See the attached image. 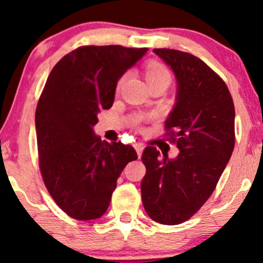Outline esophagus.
I'll return each mask as SVG.
<instances>
[{
    "label": "esophagus",
    "instance_id": "34e87169",
    "mask_svg": "<svg viewBox=\"0 0 263 263\" xmlns=\"http://www.w3.org/2000/svg\"><path fill=\"white\" fill-rule=\"evenodd\" d=\"M135 148H136V151H137V155H139V158L140 156H141V154H142V151H144V145L142 144H135Z\"/></svg>",
    "mask_w": 263,
    "mask_h": 263
}]
</instances>
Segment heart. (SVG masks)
Listing matches in <instances>:
<instances>
[{
    "label": "heart",
    "mask_w": 263,
    "mask_h": 263,
    "mask_svg": "<svg viewBox=\"0 0 263 263\" xmlns=\"http://www.w3.org/2000/svg\"><path fill=\"white\" fill-rule=\"evenodd\" d=\"M145 75H146L147 82L160 80L169 82V80H171V73H169L168 68L165 66L160 65V63H151V65H148Z\"/></svg>",
    "instance_id": "heart-1"
}]
</instances>
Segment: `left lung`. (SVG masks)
<instances>
[{"instance_id":"1","label":"left lung","mask_w":263,"mask_h":263,"mask_svg":"<svg viewBox=\"0 0 263 263\" xmlns=\"http://www.w3.org/2000/svg\"><path fill=\"white\" fill-rule=\"evenodd\" d=\"M176 75L177 102L165 136L179 148L176 159L147 146L141 182L145 211L156 222L191 219L214 192L235 144L234 103L227 84L203 61L176 49L155 48Z\"/></svg>"}]
</instances>
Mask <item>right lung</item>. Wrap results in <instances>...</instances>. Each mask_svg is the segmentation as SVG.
Here are the masks:
<instances>
[{
	"instance_id": "obj_1",
	"label": "right lung",
	"mask_w": 263,
	"mask_h": 263,
	"mask_svg": "<svg viewBox=\"0 0 263 263\" xmlns=\"http://www.w3.org/2000/svg\"><path fill=\"white\" fill-rule=\"evenodd\" d=\"M147 48L79 47L50 71L35 112L39 168L54 202L76 220L109 208L117 179L137 154L94 134L98 113L115 102L118 79Z\"/></svg>"
}]
</instances>
